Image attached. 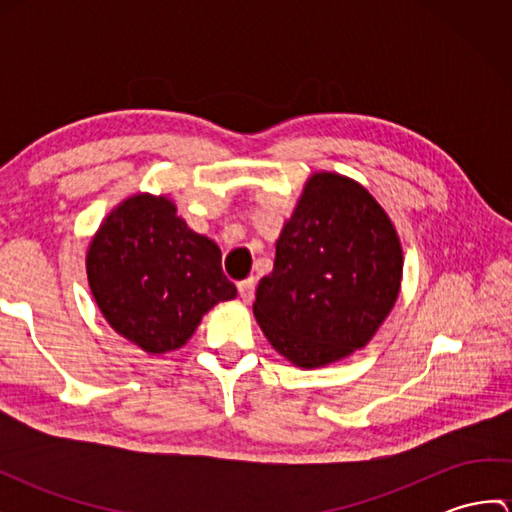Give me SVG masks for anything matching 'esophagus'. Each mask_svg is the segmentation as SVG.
Returning a JSON list of instances; mask_svg holds the SVG:
<instances>
[{
	"label": "esophagus",
	"mask_w": 512,
	"mask_h": 512,
	"mask_svg": "<svg viewBox=\"0 0 512 512\" xmlns=\"http://www.w3.org/2000/svg\"><path fill=\"white\" fill-rule=\"evenodd\" d=\"M237 290H239V297H242L244 303L253 301V297H255V277H248L244 281H239Z\"/></svg>",
	"instance_id": "34e87169"
}]
</instances>
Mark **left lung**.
I'll return each instance as SVG.
<instances>
[{
    "instance_id": "obj_1",
    "label": "left lung",
    "mask_w": 512,
    "mask_h": 512,
    "mask_svg": "<svg viewBox=\"0 0 512 512\" xmlns=\"http://www.w3.org/2000/svg\"><path fill=\"white\" fill-rule=\"evenodd\" d=\"M400 281V237L383 206L361 182L317 171L281 228L253 314L286 361L317 369L374 339Z\"/></svg>"
}]
</instances>
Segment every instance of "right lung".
I'll return each instance as SVG.
<instances>
[{"label": "right lung", "instance_id": "1", "mask_svg": "<svg viewBox=\"0 0 512 512\" xmlns=\"http://www.w3.org/2000/svg\"><path fill=\"white\" fill-rule=\"evenodd\" d=\"M105 321L147 354L187 343L213 306L237 297L222 250L195 233L167 195L134 193L107 213L85 253Z\"/></svg>", "mask_w": 512, "mask_h": 512}]
</instances>
